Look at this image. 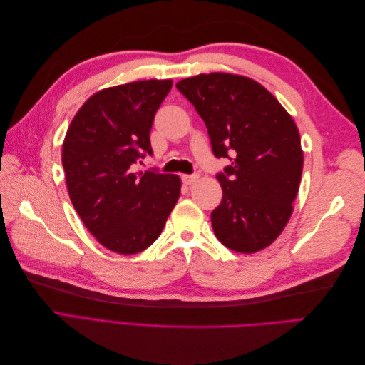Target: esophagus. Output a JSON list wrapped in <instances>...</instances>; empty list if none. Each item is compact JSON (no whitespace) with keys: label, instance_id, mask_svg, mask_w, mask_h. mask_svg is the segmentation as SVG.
<instances>
[{"label":"esophagus","instance_id":"34e87169","mask_svg":"<svg viewBox=\"0 0 365 365\" xmlns=\"http://www.w3.org/2000/svg\"><path fill=\"white\" fill-rule=\"evenodd\" d=\"M181 178H182V182H184V184L190 185V184H193V182L197 180V175H182Z\"/></svg>","mask_w":365,"mask_h":365}]
</instances>
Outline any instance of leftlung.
Here are the masks:
<instances>
[{
    "mask_svg": "<svg viewBox=\"0 0 365 365\" xmlns=\"http://www.w3.org/2000/svg\"><path fill=\"white\" fill-rule=\"evenodd\" d=\"M201 115L212 150L230 165L216 175L222 201L212 212L216 237L251 254L271 245L292 215L303 150L292 117L250 77L210 73L176 83Z\"/></svg>",
    "mask_w": 365,
    "mask_h": 365,
    "instance_id": "8db88e82",
    "label": "left lung"
}]
</instances>
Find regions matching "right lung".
Instances as JSON below:
<instances>
[{
    "label": "right lung",
    "instance_id": "add662e5",
    "mask_svg": "<svg viewBox=\"0 0 365 365\" xmlns=\"http://www.w3.org/2000/svg\"><path fill=\"white\" fill-rule=\"evenodd\" d=\"M172 81H138L91 96L62 145L70 200L85 227L118 254L158 239L181 193L180 176L132 165L152 155L150 128Z\"/></svg>",
    "mask_w": 365,
    "mask_h": 365
}]
</instances>
